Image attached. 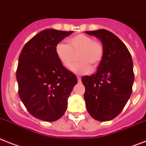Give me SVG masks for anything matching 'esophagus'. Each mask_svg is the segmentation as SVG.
I'll use <instances>...</instances> for the list:
<instances>
[{
    "instance_id": "esophagus-1",
    "label": "esophagus",
    "mask_w": 146,
    "mask_h": 146,
    "mask_svg": "<svg viewBox=\"0 0 146 146\" xmlns=\"http://www.w3.org/2000/svg\"><path fill=\"white\" fill-rule=\"evenodd\" d=\"M77 79H78V82H81V77L80 76H77Z\"/></svg>"
}]
</instances>
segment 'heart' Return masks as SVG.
Returning a JSON list of instances; mask_svg holds the SVG:
<instances>
[{"instance_id": "obj_1", "label": "heart", "mask_w": 146, "mask_h": 146, "mask_svg": "<svg viewBox=\"0 0 146 146\" xmlns=\"http://www.w3.org/2000/svg\"><path fill=\"white\" fill-rule=\"evenodd\" d=\"M68 45L60 42L56 46V54L66 68H70L74 61V55L79 52L77 59L79 62L72 67L73 73L80 75L90 73L92 66L97 67L104 56L103 45L94 41L88 35L79 34L67 39Z\"/></svg>"}]
</instances>
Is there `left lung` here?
Listing matches in <instances>:
<instances>
[{
  "label": "left lung",
  "mask_w": 146,
  "mask_h": 146,
  "mask_svg": "<svg viewBox=\"0 0 146 146\" xmlns=\"http://www.w3.org/2000/svg\"><path fill=\"white\" fill-rule=\"evenodd\" d=\"M85 33L100 39L104 47L96 74L82 78L87 110L96 120H111L120 113L131 95L134 81L131 56L111 32L98 29Z\"/></svg>",
  "instance_id": "obj_1"
}]
</instances>
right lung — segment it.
Here are the masks:
<instances>
[{
    "label": "right lung",
    "mask_w": 146,
    "mask_h": 146,
    "mask_svg": "<svg viewBox=\"0 0 146 146\" xmlns=\"http://www.w3.org/2000/svg\"><path fill=\"white\" fill-rule=\"evenodd\" d=\"M73 31L44 29L22 49L16 72L18 94L29 113L53 122L64 114L67 100L77 84L75 74L67 70L56 54V46Z\"/></svg>",
    "instance_id": "add662e5"
}]
</instances>
